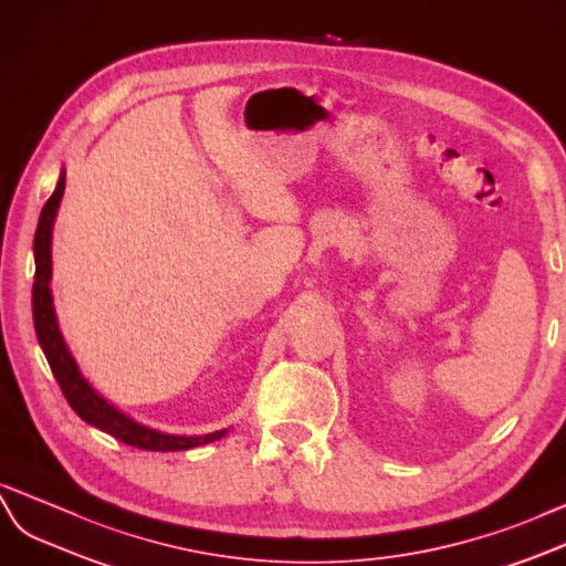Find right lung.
Listing matches in <instances>:
<instances>
[{
	"label": "right lung",
	"instance_id": "1",
	"mask_svg": "<svg viewBox=\"0 0 566 566\" xmlns=\"http://www.w3.org/2000/svg\"><path fill=\"white\" fill-rule=\"evenodd\" d=\"M66 186V171L62 169L60 181H56L54 193L45 202V208L40 212L38 231L33 241L35 253V284H33V323L35 335L40 342V349L45 352L48 364L54 373L56 382H60L66 401L71 403L85 423L95 426L112 438H117L124 444H132L138 449H148V452H179V449H191L220 440L227 434L224 430H214L208 434H169L163 430H155L134 421L132 416L119 411L114 403H109L103 395L95 392L93 385L83 378L78 370V364L71 356L69 346L62 337L60 323H56L54 303H52V227L56 220V210L64 196Z\"/></svg>",
	"mask_w": 566,
	"mask_h": 566
}]
</instances>
